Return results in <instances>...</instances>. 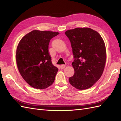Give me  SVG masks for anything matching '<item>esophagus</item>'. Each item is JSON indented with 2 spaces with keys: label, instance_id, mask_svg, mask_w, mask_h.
<instances>
[{
  "label": "esophagus",
  "instance_id": "1",
  "mask_svg": "<svg viewBox=\"0 0 121 121\" xmlns=\"http://www.w3.org/2000/svg\"><path fill=\"white\" fill-rule=\"evenodd\" d=\"M65 65H60V68H61V69L65 68Z\"/></svg>",
  "mask_w": 121,
  "mask_h": 121
}]
</instances>
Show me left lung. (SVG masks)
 I'll use <instances>...</instances> for the list:
<instances>
[{
	"mask_svg": "<svg viewBox=\"0 0 121 121\" xmlns=\"http://www.w3.org/2000/svg\"><path fill=\"white\" fill-rule=\"evenodd\" d=\"M71 42L75 70L69 83L76 88L84 90L92 87L99 79L106 61V49L103 39L89 28H77L65 32Z\"/></svg>",
	"mask_w": 121,
	"mask_h": 121,
	"instance_id": "obj_1",
	"label": "left lung"
}]
</instances>
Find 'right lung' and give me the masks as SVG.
<instances>
[{"label": "right lung", "mask_w": 121, "mask_h": 121, "mask_svg": "<svg viewBox=\"0 0 121 121\" xmlns=\"http://www.w3.org/2000/svg\"><path fill=\"white\" fill-rule=\"evenodd\" d=\"M59 33L33 30L22 38L16 51L17 67L32 87L43 89L53 83L58 71L48 52L50 40Z\"/></svg>", "instance_id": "1"}]
</instances>
